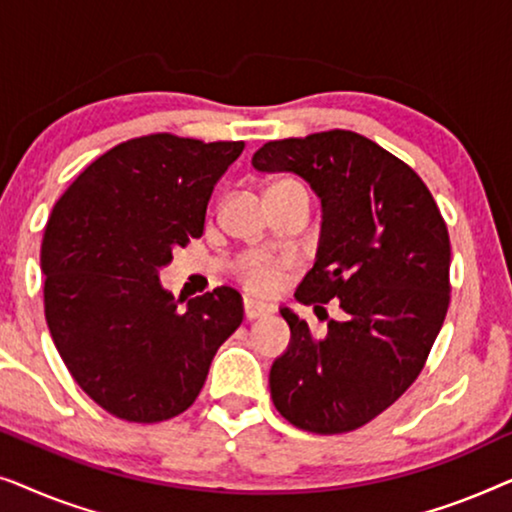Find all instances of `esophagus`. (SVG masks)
<instances>
[{"mask_svg":"<svg viewBox=\"0 0 512 512\" xmlns=\"http://www.w3.org/2000/svg\"><path fill=\"white\" fill-rule=\"evenodd\" d=\"M270 312H272L270 305L258 303V300H251V298L244 300V317H247V321L261 319V317H265V314H270Z\"/></svg>","mask_w":512,"mask_h":512,"instance_id":"34e87169","label":"esophagus"}]
</instances>
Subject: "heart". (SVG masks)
<instances>
[{"instance_id": "1", "label": "heart", "mask_w": 512, "mask_h": 512, "mask_svg": "<svg viewBox=\"0 0 512 512\" xmlns=\"http://www.w3.org/2000/svg\"><path fill=\"white\" fill-rule=\"evenodd\" d=\"M275 193H305V195H310L307 186L298 179H277L275 184L270 186L268 195H275ZM286 265H289L286 258L270 256V254H265V251H247V254H242L240 258H237L235 275L244 286H247L251 293H261V296H268V293L275 291L279 282H282V272H284Z\"/></svg>"}]
</instances>
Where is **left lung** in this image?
<instances>
[{"instance_id":"1","label":"left lung","mask_w":512,"mask_h":512,"mask_svg":"<svg viewBox=\"0 0 512 512\" xmlns=\"http://www.w3.org/2000/svg\"><path fill=\"white\" fill-rule=\"evenodd\" d=\"M256 170L296 172L321 198L317 263L296 298L345 321L317 338L289 307L291 345L270 370L279 415L331 436L368 424L422 373L450 307V235L419 174L352 130L275 139Z\"/></svg>"}]
</instances>
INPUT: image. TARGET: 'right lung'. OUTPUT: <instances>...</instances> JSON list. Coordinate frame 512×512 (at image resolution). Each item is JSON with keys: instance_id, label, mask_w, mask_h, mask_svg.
<instances>
[{"instance_id": "obj_1", "label": "right lung", "mask_w": 512, "mask_h": 512, "mask_svg": "<svg viewBox=\"0 0 512 512\" xmlns=\"http://www.w3.org/2000/svg\"><path fill=\"white\" fill-rule=\"evenodd\" d=\"M242 151L244 142L170 132L128 139L53 205L41 240L46 324L76 384L109 415L137 424L181 415L242 324L230 286L179 310L158 282L172 251L202 235L214 184Z\"/></svg>"}]
</instances>
